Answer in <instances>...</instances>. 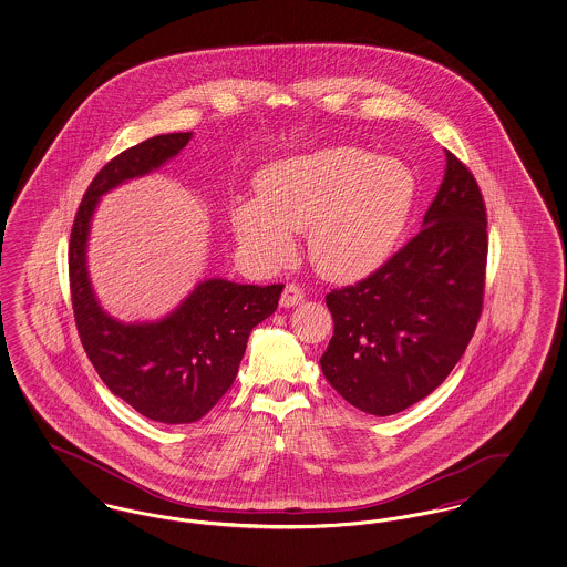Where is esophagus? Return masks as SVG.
Wrapping results in <instances>:
<instances>
[{
    "label": "esophagus",
    "instance_id": "esophagus-1",
    "mask_svg": "<svg viewBox=\"0 0 567 567\" xmlns=\"http://www.w3.org/2000/svg\"><path fill=\"white\" fill-rule=\"evenodd\" d=\"M303 301V291L293 285V282H289L287 287H285V291H282V296H280V306L282 308H291V306H297V303H301Z\"/></svg>",
    "mask_w": 567,
    "mask_h": 567
}]
</instances>
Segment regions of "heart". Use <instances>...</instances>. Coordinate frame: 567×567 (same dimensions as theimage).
Here are the masks:
<instances>
[{
  "label": "heart",
  "instance_id": "1",
  "mask_svg": "<svg viewBox=\"0 0 567 567\" xmlns=\"http://www.w3.org/2000/svg\"><path fill=\"white\" fill-rule=\"evenodd\" d=\"M416 178L395 157L357 146H329L268 165L257 199H240L231 220L244 250L266 268L293 255V234L308 229L315 268L331 280L380 270L404 236Z\"/></svg>",
  "mask_w": 567,
  "mask_h": 567
}]
</instances>
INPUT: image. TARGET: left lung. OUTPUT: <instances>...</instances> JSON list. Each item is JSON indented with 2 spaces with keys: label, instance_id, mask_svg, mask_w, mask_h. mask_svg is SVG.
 Wrapping results in <instances>:
<instances>
[{
  "label": "left lung",
  "instance_id": "obj_1",
  "mask_svg": "<svg viewBox=\"0 0 567 567\" xmlns=\"http://www.w3.org/2000/svg\"><path fill=\"white\" fill-rule=\"evenodd\" d=\"M486 208L472 172L446 151L423 229L380 270L327 293L333 336L321 357L329 384L377 416L435 391L467 349L483 312Z\"/></svg>",
  "mask_w": 567,
  "mask_h": 567
}]
</instances>
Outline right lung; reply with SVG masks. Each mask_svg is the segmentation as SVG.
<instances>
[{"instance_id": "1", "label": "right lung", "mask_w": 567, "mask_h": 567, "mask_svg": "<svg viewBox=\"0 0 567 567\" xmlns=\"http://www.w3.org/2000/svg\"><path fill=\"white\" fill-rule=\"evenodd\" d=\"M187 134L148 137L106 163L82 197L70 236V291L82 349L110 391L151 421H199L234 384L248 336L278 306L285 285L199 282L162 321L121 323L106 315L86 271L91 218L104 193L176 157Z\"/></svg>"}]
</instances>
